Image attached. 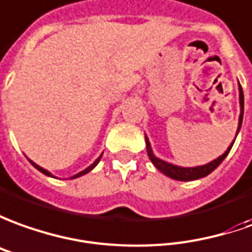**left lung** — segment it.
I'll return each instance as SVG.
<instances>
[{"mask_svg": "<svg viewBox=\"0 0 252 252\" xmlns=\"http://www.w3.org/2000/svg\"><path fill=\"white\" fill-rule=\"evenodd\" d=\"M240 90V105H242V114H240V118H239V129H237V133H239V130H240V126H242L243 122V109H244V96H243V89L242 86L239 88ZM237 136V134H236ZM145 143H147V152H148L149 159H151V162L155 164V167L159 171H162L163 174H166L170 178H174V180H178V181H193V180H199V178H203V177L209 176L211 171H214V170L220 166L222 163V160L226 158V155L229 154V151L232 148V145L233 143L230 144V147L226 149V152L223 154L222 156H220L218 159L216 160H213L209 164H204V166H199V167H178V166H174V164H170V163H166L160 160V159H158L156 156H154L152 154V149L149 147L148 140H147V137H145Z\"/></svg>", "mask_w": 252, "mask_h": 252, "instance_id": "1", "label": "left lung"}]
</instances>
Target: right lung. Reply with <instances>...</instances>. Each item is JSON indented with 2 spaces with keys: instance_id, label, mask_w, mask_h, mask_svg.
I'll return each mask as SVG.
<instances>
[{
  "instance_id": "right-lung-1",
  "label": "right lung",
  "mask_w": 252,
  "mask_h": 252,
  "mask_svg": "<svg viewBox=\"0 0 252 252\" xmlns=\"http://www.w3.org/2000/svg\"><path fill=\"white\" fill-rule=\"evenodd\" d=\"M100 159H101V156H100V158H98V159H97L96 162L93 163V164H92V166H89V167H88V169H86V170H83V171H81V173H78V174H75V176L72 177V178H76V177H81V176H83V174H86V173H89L90 170H92V169H94V167H96V166H97V163L100 162ZM30 162H31V160H30ZM31 164H32V166H34V167H35L36 170H39V171H41V173H43V174H45V176H50V173H49V171H46V170L42 169V167H39V166H38V164H35V163H34V162H31Z\"/></svg>"
}]
</instances>
